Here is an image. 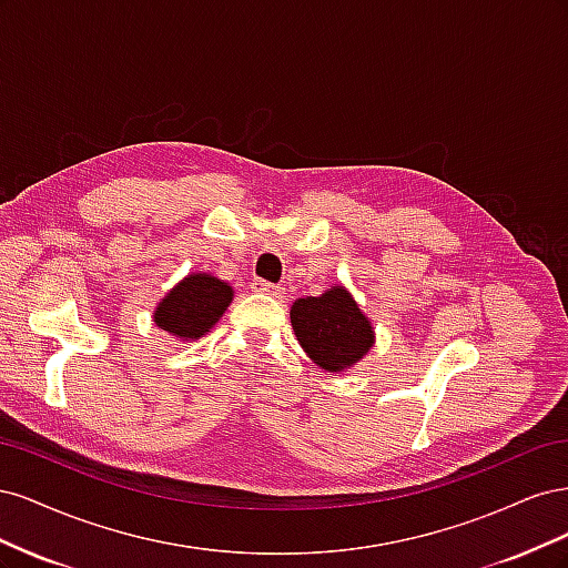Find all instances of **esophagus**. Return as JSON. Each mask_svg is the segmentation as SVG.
<instances>
[{
  "mask_svg": "<svg viewBox=\"0 0 568 568\" xmlns=\"http://www.w3.org/2000/svg\"><path fill=\"white\" fill-rule=\"evenodd\" d=\"M251 288L257 291V294H267V296H274V298H282L284 296V288L277 286V284H270L265 280H253L251 282Z\"/></svg>",
  "mask_w": 568,
  "mask_h": 568,
  "instance_id": "34e87169",
  "label": "esophagus"
}]
</instances>
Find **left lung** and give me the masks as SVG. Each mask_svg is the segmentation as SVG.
Returning <instances> with one entry per match:
<instances>
[{"label": "left lung", "instance_id": "1", "mask_svg": "<svg viewBox=\"0 0 568 568\" xmlns=\"http://www.w3.org/2000/svg\"><path fill=\"white\" fill-rule=\"evenodd\" d=\"M291 324L307 357L324 372L338 374L353 367L374 343V326L346 286L298 298L291 305Z\"/></svg>", "mask_w": 568, "mask_h": 568}]
</instances>
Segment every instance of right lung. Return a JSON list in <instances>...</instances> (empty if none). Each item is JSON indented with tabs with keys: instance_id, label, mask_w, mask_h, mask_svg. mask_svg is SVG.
<instances>
[{
	"instance_id": "right-lung-1",
	"label": "right lung",
	"mask_w": 568,
	"mask_h": 568,
	"mask_svg": "<svg viewBox=\"0 0 568 568\" xmlns=\"http://www.w3.org/2000/svg\"><path fill=\"white\" fill-rule=\"evenodd\" d=\"M232 298V286L213 277V274H186V277L156 305L153 322L170 336L194 341L201 338L222 317Z\"/></svg>"
}]
</instances>
